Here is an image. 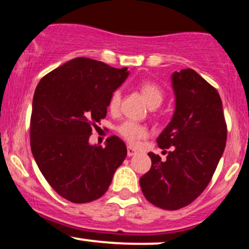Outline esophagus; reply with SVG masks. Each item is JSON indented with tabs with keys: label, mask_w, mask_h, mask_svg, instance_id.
<instances>
[{
	"label": "esophagus",
	"mask_w": 249,
	"mask_h": 249,
	"mask_svg": "<svg viewBox=\"0 0 249 249\" xmlns=\"http://www.w3.org/2000/svg\"><path fill=\"white\" fill-rule=\"evenodd\" d=\"M137 153H138V152H137V151L134 150V148H132V147H127V156H128V157L136 156Z\"/></svg>",
	"instance_id": "obj_1"
}]
</instances>
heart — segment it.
<instances>
[{
  "mask_svg": "<svg viewBox=\"0 0 249 249\" xmlns=\"http://www.w3.org/2000/svg\"><path fill=\"white\" fill-rule=\"evenodd\" d=\"M139 91H141L142 98L145 99V102L147 103V105L150 107H158L164 101V92L156 83L152 82H144L139 85ZM121 92L118 90L113 91L112 95L110 96L108 99V110L112 113H116L119 110V105H121ZM118 133L121 134V137L126 141L128 144L132 145V146H137V145L141 142L142 139H145L147 137L148 131L146 126L144 125L138 124V123L134 122H124L119 125L117 128Z\"/></svg>",
  "mask_w": 249,
  "mask_h": 249,
  "instance_id": "b5f03b06",
  "label": "heart"
}]
</instances>
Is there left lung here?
Returning a JSON list of instances; mask_svg holds the SVG:
<instances>
[{"label": "left lung", "mask_w": 249, "mask_h": 249, "mask_svg": "<svg viewBox=\"0 0 249 249\" xmlns=\"http://www.w3.org/2000/svg\"><path fill=\"white\" fill-rule=\"evenodd\" d=\"M176 108L157 138L160 148H172L162 161L148 153L152 166L139 182L151 204L176 211L194 201L210 184L227 139L218 91L192 69L173 72Z\"/></svg>", "instance_id": "8db88e82"}]
</instances>
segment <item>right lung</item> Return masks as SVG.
Returning <instances> with one entry per match:
<instances>
[{
    "instance_id": "right-lung-1",
    "label": "right lung",
    "mask_w": 249,
    "mask_h": 249,
    "mask_svg": "<svg viewBox=\"0 0 249 249\" xmlns=\"http://www.w3.org/2000/svg\"><path fill=\"white\" fill-rule=\"evenodd\" d=\"M127 68L77 57L37 85L30 119V146L37 166L59 196L75 204L101 198L127 154L117 136L107 146L90 145L92 127L105 118L113 91Z\"/></svg>"
}]
</instances>
